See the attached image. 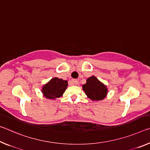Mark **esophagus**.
<instances>
[{
    "label": "esophagus",
    "instance_id": "1",
    "mask_svg": "<svg viewBox=\"0 0 150 150\" xmlns=\"http://www.w3.org/2000/svg\"><path fill=\"white\" fill-rule=\"evenodd\" d=\"M71 82H72V83L73 85H77L78 83H79V81H78L77 79H73L72 81H71Z\"/></svg>",
    "mask_w": 150,
    "mask_h": 150
}]
</instances>
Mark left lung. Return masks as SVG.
I'll return each instance as SVG.
<instances>
[{"mask_svg": "<svg viewBox=\"0 0 150 150\" xmlns=\"http://www.w3.org/2000/svg\"><path fill=\"white\" fill-rule=\"evenodd\" d=\"M83 89L87 97L93 101L102 100L108 93L105 85L101 83L95 76L88 78L86 83L83 85Z\"/></svg>", "mask_w": 150, "mask_h": 150, "instance_id": "left-lung-1", "label": "left lung"}]
</instances>
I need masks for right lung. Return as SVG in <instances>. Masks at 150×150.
Here are the masks:
<instances>
[{"label":"right lung","mask_w":150,"mask_h":150,"mask_svg":"<svg viewBox=\"0 0 150 150\" xmlns=\"http://www.w3.org/2000/svg\"><path fill=\"white\" fill-rule=\"evenodd\" d=\"M67 85V81L54 77L44 85L42 92L46 98L55 99L62 96Z\"/></svg>","instance_id":"right-lung-1"}]
</instances>
